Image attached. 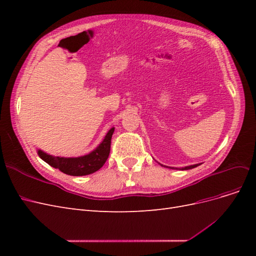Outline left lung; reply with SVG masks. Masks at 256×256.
I'll return each mask as SVG.
<instances>
[{"mask_svg": "<svg viewBox=\"0 0 256 256\" xmlns=\"http://www.w3.org/2000/svg\"><path fill=\"white\" fill-rule=\"evenodd\" d=\"M198 166H200V164H193V166H184V168H182V170H190V168H196ZM166 168H168V166H166Z\"/></svg>", "mask_w": 256, "mask_h": 256, "instance_id": "8db88e82", "label": "left lung"}]
</instances>
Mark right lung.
Segmentation results:
<instances>
[{
	"instance_id": "obj_1",
	"label": "right lung",
	"mask_w": 256,
	"mask_h": 256,
	"mask_svg": "<svg viewBox=\"0 0 256 256\" xmlns=\"http://www.w3.org/2000/svg\"><path fill=\"white\" fill-rule=\"evenodd\" d=\"M114 132V128H111L106 134L104 141L99 144L96 150L85 156L76 158L54 157L46 154L42 150H38L40 156L44 162L53 168H58L60 172L72 176H84L94 173L106 164L109 157L111 148V138Z\"/></svg>"
}]
</instances>
